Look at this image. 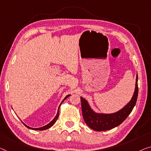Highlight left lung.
Wrapping results in <instances>:
<instances>
[{
	"instance_id": "left-lung-1",
	"label": "left lung",
	"mask_w": 151,
	"mask_h": 151,
	"mask_svg": "<svg viewBox=\"0 0 151 151\" xmlns=\"http://www.w3.org/2000/svg\"><path fill=\"white\" fill-rule=\"evenodd\" d=\"M138 94V75H136L135 90L132 98L129 102L122 109L113 113H101L96 112L91 109L87 102L83 97H81L83 116L86 124L97 132L106 131L117 127L121 124L128 115L131 113L136 105Z\"/></svg>"
}]
</instances>
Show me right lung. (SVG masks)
Here are the masks:
<instances>
[{"label":"right lung","instance_id":"1","mask_svg":"<svg viewBox=\"0 0 151 151\" xmlns=\"http://www.w3.org/2000/svg\"><path fill=\"white\" fill-rule=\"evenodd\" d=\"M71 95H67L66 97L64 98V100H63L62 101V102H61V104H60V106H59V108H58V112H57V114H56L55 115V117H54V119H53L52 121H51L50 123H49L48 124H47L46 125H45V126H43V127H39V128H32V127H29V126H28V125H26L25 123H23L22 121V123H23V124L26 126V127H28V129H33V130H39V131H42V130H45V129H49V128H50L51 127H52V126L55 124V123L56 122V121H57V119H58V116H59V109H60V106H61V104H62V102H64V101L66 100V99H67L68 98L69 96H70Z\"/></svg>","mask_w":151,"mask_h":151}]
</instances>
